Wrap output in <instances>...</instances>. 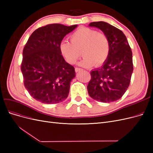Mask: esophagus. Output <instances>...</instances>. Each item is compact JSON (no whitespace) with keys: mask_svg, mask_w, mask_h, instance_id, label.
Here are the masks:
<instances>
[{"mask_svg":"<svg viewBox=\"0 0 153 153\" xmlns=\"http://www.w3.org/2000/svg\"><path fill=\"white\" fill-rule=\"evenodd\" d=\"M83 69L82 68H75V71L76 72H79L80 71H82Z\"/></svg>","mask_w":153,"mask_h":153,"instance_id":"1","label":"esophagus"}]
</instances>
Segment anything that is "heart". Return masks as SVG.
<instances>
[{"label": "heart", "instance_id": "obj_1", "mask_svg": "<svg viewBox=\"0 0 153 153\" xmlns=\"http://www.w3.org/2000/svg\"><path fill=\"white\" fill-rule=\"evenodd\" d=\"M71 41L64 40L60 50L66 61L75 64L82 54L84 58L78 62L79 66L89 68L103 64L110 53V41L103 33L88 27H81L70 36Z\"/></svg>", "mask_w": 153, "mask_h": 153}]
</instances>
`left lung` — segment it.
Wrapping results in <instances>:
<instances>
[{
	"label": "left lung",
	"instance_id": "left-lung-1",
	"mask_svg": "<svg viewBox=\"0 0 153 153\" xmlns=\"http://www.w3.org/2000/svg\"><path fill=\"white\" fill-rule=\"evenodd\" d=\"M89 26L103 31L110 49L103 65L91 71L88 93L96 101L112 102L121 98L129 85L133 71L131 50L126 36L114 26L105 22H91Z\"/></svg>",
	"mask_w": 153,
	"mask_h": 153
}]
</instances>
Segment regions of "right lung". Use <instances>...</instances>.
I'll return each mask as SVG.
<instances>
[{"mask_svg": "<svg viewBox=\"0 0 153 153\" xmlns=\"http://www.w3.org/2000/svg\"><path fill=\"white\" fill-rule=\"evenodd\" d=\"M77 25L53 24L32 32L23 50L21 70L24 86L31 96L41 103H58L68 96L75 68L66 62L60 45Z\"/></svg>", "mask_w": 153, "mask_h": 153, "instance_id": "1", "label": "right lung"}]
</instances>
